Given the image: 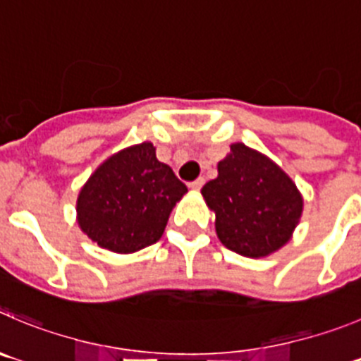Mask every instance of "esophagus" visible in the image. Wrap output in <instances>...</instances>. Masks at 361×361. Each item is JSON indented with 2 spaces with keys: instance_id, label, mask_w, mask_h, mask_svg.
Wrapping results in <instances>:
<instances>
[{
  "instance_id": "34e87169",
  "label": "esophagus",
  "mask_w": 361,
  "mask_h": 361,
  "mask_svg": "<svg viewBox=\"0 0 361 361\" xmlns=\"http://www.w3.org/2000/svg\"><path fill=\"white\" fill-rule=\"evenodd\" d=\"M203 185H204V178H197V180L190 181V183H188V187H190L192 190H200Z\"/></svg>"
}]
</instances>
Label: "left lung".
<instances>
[{
	"label": "left lung",
	"mask_w": 361,
	"mask_h": 361,
	"mask_svg": "<svg viewBox=\"0 0 361 361\" xmlns=\"http://www.w3.org/2000/svg\"><path fill=\"white\" fill-rule=\"evenodd\" d=\"M217 178L203 188L222 244L247 258H264L292 238L302 214V196L271 158L245 144H231L217 164Z\"/></svg>",
	"instance_id": "obj_1"
}]
</instances>
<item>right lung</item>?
Returning <instances> with one entry per match:
<instances>
[{"label": "right lung", "mask_w": 361, "mask_h": 361, "mask_svg": "<svg viewBox=\"0 0 361 361\" xmlns=\"http://www.w3.org/2000/svg\"><path fill=\"white\" fill-rule=\"evenodd\" d=\"M185 192L169 165L158 161L153 144L130 146L106 158L82 187L78 224L99 247L140 251L160 240Z\"/></svg>", "instance_id": "obj_1"}]
</instances>
